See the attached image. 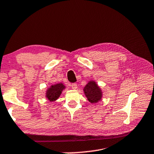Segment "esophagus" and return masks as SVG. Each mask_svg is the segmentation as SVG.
I'll return each instance as SVG.
<instances>
[{
  "mask_svg": "<svg viewBox=\"0 0 154 154\" xmlns=\"http://www.w3.org/2000/svg\"><path fill=\"white\" fill-rule=\"evenodd\" d=\"M71 87L73 90H76L77 88V84H75V83H74V84H72Z\"/></svg>",
  "mask_w": 154,
  "mask_h": 154,
  "instance_id": "1",
  "label": "esophagus"
}]
</instances>
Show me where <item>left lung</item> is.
<instances>
[{
  "mask_svg": "<svg viewBox=\"0 0 154 154\" xmlns=\"http://www.w3.org/2000/svg\"><path fill=\"white\" fill-rule=\"evenodd\" d=\"M83 90L88 101L91 103H97L102 100L103 91L95 80H90L88 82Z\"/></svg>",
  "mask_w": 154,
  "mask_h": 154,
  "instance_id": "1",
  "label": "left lung"
}]
</instances>
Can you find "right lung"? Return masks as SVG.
<instances>
[{"label":"right lung","mask_w":154,"mask_h":154,"mask_svg":"<svg viewBox=\"0 0 154 154\" xmlns=\"http://www.w3.org/2000/svg\"><path fill=\"white\" fill-rule=\"evenodd\" d=\"M64 84L62 82L52 84L45 91V98L50 102L55 101L59 99L62 92L66 89Z\"/></svg>","instance_id":"add662e5"}]
</instances>
